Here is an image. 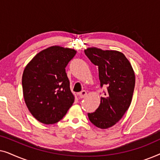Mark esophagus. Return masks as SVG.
Returning a JSON list of instances; mask_svg holds the SVG:
<instances>
[{
	"instance_id": "esophagus-1",
	"label": "esophagus",
	"mask_w": 160,
	"mask_h": 160,
	"mask_svg": "<svg viewBox=\"0 0 160 160\" xmlns=\"http://www.w3.org/2000/svg\"><path fill=\"white\" fill-rule=\"evenodd\" d=\"M87 92L85 91V90H82V92H81L78 93V96H79L80 98H85L87 96Z\"/></svg>"
}]
</instances>
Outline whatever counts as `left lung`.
Masks as SVG:
<instances>
[{
  "label": "left lung",
  "instance_id": "obj_1",
  "mask_svg": "<svg viewBox=\"0 0 160 160\" xmlns=\"http://www.w3.org/2000/svg\"><path fill=\"white\" fill-rule=\"evenodd\" d=\"M98 66L100 87H106L95 112L88 113L89 121L100 129L114 125L128 110L132 101L135 77L130 62L122 52L91 47L84 50Z\"/></svg>",
  "mask_w": 160,
  "mask_h": 160
}]
</instances>
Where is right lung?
<instances>
[{
  "label": "right lung",
  "mask_w": 160,
  "mask_h": 160,
  "mask_svg": "<svg viewBox=\"0 0 160 160\" xmlns=\"http://www.w3.org/2000/svg\"><path fill=\"white\" fill-rule=\"evenodd\" d=\"M76 51L53 46L36 54L22 74L23 96L28 110L41 123H57L74 102L65 67Z\"/></svg>",
  "instance_id": "add662e5"
}]
</instances>
